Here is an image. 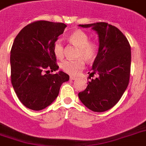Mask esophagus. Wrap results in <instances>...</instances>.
I'll list each match as a JSON object with an SVG mask.
<instances>
[{
    "label": "esophagus",
    "instance_id": "obj_1",
    "mask_svg": "<svg viewBox=\"0 0 146 146\" xmlns=\"http://www.w3.org/2000/svg\"><path fill=\"white\" fill-rule=\"evenodd\" d=\"M70 80H77V77H73V76H70Z\"/></svg>",
    "mask_w": 146,
    "mask_h": 146
}]
</instances>
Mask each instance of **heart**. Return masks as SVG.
<instances>
[{
  "instance_id": "1",
  "label": "heart",
  "mask_w": 146,
  "mask_h": 146,
  "mask_svg": "<svg viewBox=\"0 0 146 146\" xmlns=\"http://www.w3.org/2000/svg\"><path fill=\"white\" fill-rule=\"evenodd\" d=\"M68 40L78 48L76 56L78 58L65 60L61 63V69L71 75H77L85 68V61L91 62L96 58L98 51V45L96 42L89 41V36L81 29H75L68 36ZM64 45L61 40H57L53 45V51L56 57H64Z\"/></svg>"
}]
</instances>
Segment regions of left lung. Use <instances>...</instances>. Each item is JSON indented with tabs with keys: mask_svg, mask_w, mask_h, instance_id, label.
Segmentation results:
<instances>
[{
	"mask_svg": "<svg viewBox=\"0 0 146 146\" xmlns=\"http://www.w3.org/2000/svg\"><path fill=\"white\" fill-rule=\"evenodd\" d=\"M79 26L91 27L97 33L99 41L91 72L93 74L97 73L98 77L88 82L86 89L79 93V98L93 111H106L117 104L128 86L130 45L118 28L108 23L97 22Z\"/></svg>",
	"mask_w": 146,
	"mask_h": 146,
	"instance_id": "8db88e82",
	"label": "left lung"
}]
</instances>
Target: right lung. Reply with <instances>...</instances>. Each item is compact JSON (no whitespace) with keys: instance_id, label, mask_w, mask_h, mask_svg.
<instances>
[{"instance_id":"right-lung-1","label":"right lung","mask_w":146,"mask_h":146,"mask_svg":"<svg viewBox=\"0 0 146 146\" xmlns=\"http://www.w3.org/2000/svg\"><path fill=\"white\" fill-rule=\"evenodd\" d=\"M66 25L48 21L29 24L19 33L11 50V77L17 97L25 106L40 111L58 96L69 76L58 69L53 45Z\"/></svg>"}]
</instances>
